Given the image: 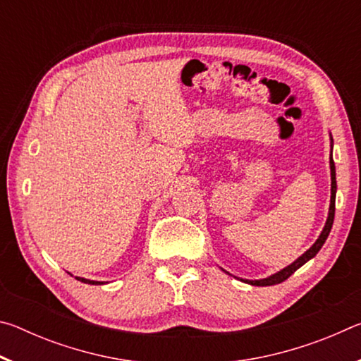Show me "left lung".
Wrapping results in <instances>:
<instances>
[{
	"instance_id": "8db88e82",
	"label": "left lung",
	"mask_w": 361,
	"mask_h": 361,
	"mask_svg": "<svg viewBox=\"0 0 361 361\" xmlns=\"http://www.w3.org/2000/svg\"><path fill=\"white\" fill-rule=\"evenodd\" d=\"M329 140H331V143H329V146H331V154H329V170H331V199H329V209H328L326 223H325V226H323L319 239L314 242V245L310 247L309 250H305V252L301 256H299L296 261H293L290 266L280 269L279 272L272 274V276H269L266 279H259V280H248V279H239V277H235V279H239V280H242V282L250 283L253 286H271V285L282 283L291 276V274H295L299 267L304 266L305 262H307L309 259H312L314 256L320 252V248L323 247V243H325V240L328 239L329 232H331V228H333L334 207H336V189H338V185H336V167H334V161H333V137H331V133H329ZM223 271H224V269H223ZM226 274H229V272H226Z\"/></svg>"
}]
</instances>
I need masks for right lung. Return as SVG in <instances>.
<instances>
[{"label":"right lung","instance_id":"add662e5","mask_svg":"<svg viewBox=\"0 0 361 361\" xmlns=\"http://www.w3.org/2000/svg\"><path fill=\"white\" fill-rule=\"evenodd\" d=\"M76 280H79V282H82V283H89V285H103V283H105V282H99V280H89V279H84V277H76Z\"/></svg>","mask_w":361,"mask_h":361}]
</instances>
